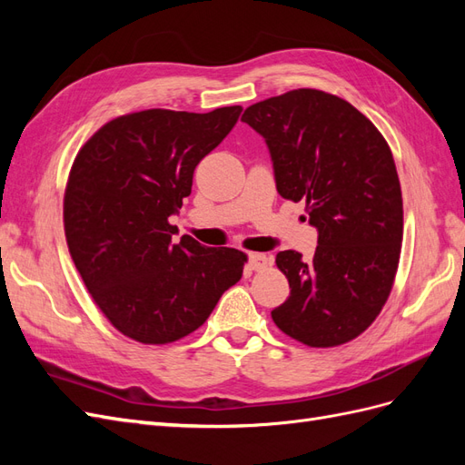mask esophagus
Masks as SVG:
<instances>
[{
    "mask_svg": "<svg viewBox=\"0 0 465 465\" xmlns=\"http://www.w3.org/2000/svg\"><path fill=\"white\" fill-rule=\"evenodd\" d=\"M270 263H272V260L267 258L265 254H250L246 265L250 267L252 272H262V270H265V267L270 265Z\"/></svg>",
    "mask_w": 465,
    "mask_h": 465,
    "instance_id": "34e87169",
    "label": "esophagus"
}]
</instances>
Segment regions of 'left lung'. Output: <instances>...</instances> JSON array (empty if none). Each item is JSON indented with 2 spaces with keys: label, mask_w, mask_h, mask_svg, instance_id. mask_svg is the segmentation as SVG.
<instances>
[{
  "label": "left lung",
  "mask_w": 465,
  "mask_h": 465,
  "mask_svg": "<svg viewBox=\"0 0 465 465\" xmlns=\"http://www.w3.org/2000/svg\"><path fill=\"white\" fill-rule=\"evenodd\" d=\"M242 122L265 139L281 198L304 202L318 231L312 260L294 250L275 258L291 287L272 311L275 326L311 347L355 340L388 301L401 252V188L386 139L353 104L316 89L252 104Z\"/></svg>",
  "instance_id": "left-lung-1"
}]
</instances>
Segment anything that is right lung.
I'll return each instance as SVG.
<instances>
[{"mask_svg": "<svg viewBox=\"0 0 465 465\" xmlns=\"http://www.w3.org/2000/svg\"><path fill=\"white\" fill-rule=\"evenodd\" d=\"M153 108L104 124L74 161L64 200L69 254L112 326L163 345L198 330L241 281L246 256L207 248L168 223L192 192L195 166L241 116Z\"/></svg>", "mask_w": 465, "mask_h": 465, "instance_id": "add662e5", "label": "right lung"}]
</instances>
